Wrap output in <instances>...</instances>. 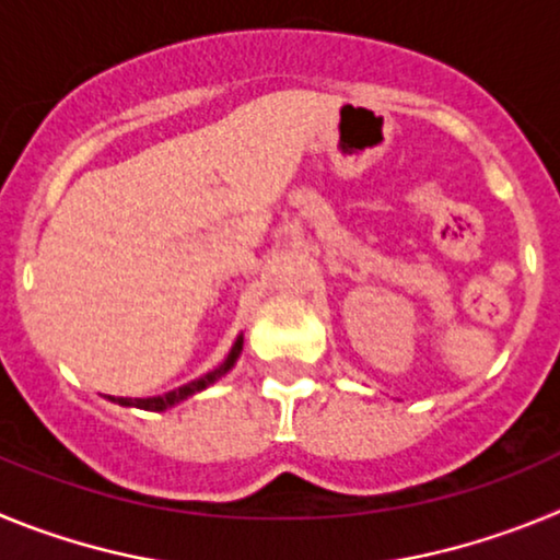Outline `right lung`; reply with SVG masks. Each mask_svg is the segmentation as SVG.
I'll return each mask as SVG.
<instances>
[{"label": "right lung", "instance_id": "1", "mask_svg": "<svg viewBox=\"0 0 560 560\" xmlns=\"http://www.w3.org/2000/svg\"><path fill=\"white\" fill-rule=\"evenodd\" d=\"M241 350H244V336H237L235 345H232V350H230V355L224 359V364H219V368L212 370V373L201 375V378L190 381V384H185V387H179V389H171V393H165V395H156V398H114V395H108V400L120 404V407H137V409H148V412H165V409L176 407V404H182V400L190 398V395L201 393V389H207L210 384H215L221 375L230 373V370L235 368V361H237V355H241Z\"/></svg>", "mask_w": 560, "mask_h": 560}]
</instances>
